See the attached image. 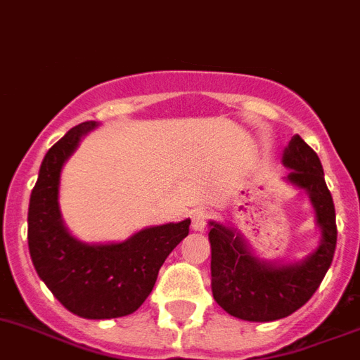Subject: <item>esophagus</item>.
<instances>
[{
  "mask_svg": "<svg viewBox=\"0 0 360 360\" xmlns=\"http://www.w3.org/2000/svg\"><path fill=\"white\" fill-rule=\"evenodd\" d=\"M211 213L205 210H198L195 214H193V222L191 227L195 231H205V227H207V222H210Z\"/></svg>",
  "mask_w": 360,
  "mask_h": 360,
  "instance_id": "34e87169",
  "label": "esophagus"
}]
</instances>
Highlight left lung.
<instances>
[{
	"label": "left lung",
	"instance_id": "obj_1",
	"mask_svg": "<svg viewBox=\"0 0 360 360\" xmlns=\"http://www.w3.org/2000/svg\"><path fill=\"white\" fill-rule=\"evenodd\" d=\"M282 164L291 169L285 182L309 195L322 233L321 245L299 262H266L255 257L236 229L210 222L213 297L220 308L242 321H278L302 308L317 291L333 260L335 205L317 153L295 134L284 149Z\"/></svg>",
	"mask_w": 360,
	"mask_h": 360
}]
</instances>
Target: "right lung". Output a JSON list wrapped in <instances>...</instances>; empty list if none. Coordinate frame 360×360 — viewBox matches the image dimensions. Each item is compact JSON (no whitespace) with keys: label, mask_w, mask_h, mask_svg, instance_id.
Here are the masks:
<instances>
[{"label":"right lung","mask_w":360,"mask_h":360,"mask_svg":"<svg viewBox=\"0 0 360 360\" xmlns=\"http://www.w3.org/2000/svg\"><path fill=\"white\" fill-rule=\"evenodd\" d=\"M96 122L76 125L43 158L30 193L29 251L39 278L70 313L84 319L131 315L155 288L162 264L189 235L191 220L146 227L116 244H85L61 220L60 176Z\"/></svg>","instance_id":"1"}]
</instances>
